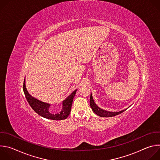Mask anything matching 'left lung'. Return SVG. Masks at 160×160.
I'll return each instance as SVG.
<instances>
[{
    "mask_svg": "<svg viewBox=\"0 0 160 160\" xmlns=\"http://www.w3.org/2000/svg\"><path fill=\"white\" fill-rule=\"evenodd\" d=\"M90 107H91V108H92V111L96 114V115H98L101 117H111L116 116L127 109V108L125 109H123V110L118 111V112H111V111H108L104 110V109L99 108L96 104V103L93 99L92 94H90Z\"/></svg>",
    "mask_w": 160,
    "mask_h": 160,
    "instance_id": "8db88e82",
    "label": "left lung"
}]
</instances>
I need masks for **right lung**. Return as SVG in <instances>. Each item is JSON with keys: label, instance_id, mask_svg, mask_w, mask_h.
<instances>
[{"label": "right lung", "instance_id": "1", "mask_svg": "<svg viewBox=\"0 0 160 160\" xmlns=\"http://www.w3.org/2000/svg\"><path fill=\"white\" fill-rule=\"evenodd\" d=\"M23 91L26 97V99L29 103L32 108L38 115L43 118L54 120H64L69 116L72 105L73 101V98L76 94L77 90H74L73 92L68 96L65 100L62 101V108L61 111L58 113H53L50 109L51 104L44 102H42L35 98L32 97L27 91L25 85V79L23 82Z\"/></svg>", "mask_w": 160, "mask_h": 160}]
</instances>
